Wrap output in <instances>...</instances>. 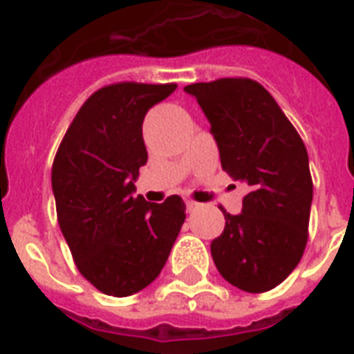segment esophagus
<instances>
[{"mask_svg": "<svg viewBox=\"0 0 354 354\" xmlns=\"http://www.w3.org/2000/svg\"><path fill=\"white\" fill-rule=\"evenodd\" d=\"M200 209L198 202H194V200H187V211L189 213H194V211Z\"/></svg>", "mask_w": 354, "mask_h": 354, "instance_id": "obj_1", "label": "esophagus"}]
</instances>
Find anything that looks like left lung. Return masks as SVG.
<instances>
[{
  "label": "left lung",
  "mask_w": 354,
  "mask_h": 354,
  "mask_svg": "<svg viewBox=\"0 0 354 354\" xmlns=\"http://www.w3.org/2000/svg\"><path fill=\"white\" fill-rule=\"evenodd\" d=\"M211 122L222 169L250 185L241 215L211 242L216 270L244 292L281 285L308 241L313 176L303 139L257 80L232 77L185 86Z\"/></svg>",
  "instance_id": "8db88e82"
}]
</instances>
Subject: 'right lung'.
<instances>
[{
	"label": "right lung",
	"mask_w": 354,
	"mask_h": 354,
	"mask_svg": "<svg viewBox=\"0 0 354 354\" xmlns=\"http://www.w3.org/2000/svg\"><path fill=\"white\" fill-rule=\"evenodd\" d=\"M176 84L118 82L91 93L60 141L51 169L58 226L77 268L97 290L124 297L160 275L185 204L133 196L147 163L143 119Z\"/></svg>",
	"instance_id": "right-lung-1"
}]
</instances>
